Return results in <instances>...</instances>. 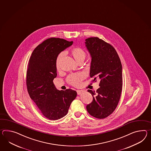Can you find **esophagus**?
Here are the masks:
<instances>
[{"instance_id": "esophagus-1", "label": "esophagus", "mask_w": 151, "mask_h": 151, "mask_svg": "<svg viewBox=\"0 0 151 151\" xmlns=\"http://www.w3.org/2000/svg\"><path fill=\"white\" fill-rule=\"evenodd\" d=\"M76 92H77V94L78 95H80L81 94L83 93L84 91H82V90H77V91H76Z\"/></svg>"}]
</instances>
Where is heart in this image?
Here are the masks:
<instances>
[{
    "instance_id": "b5f03b06",
    "label": "heart",
    "mask_w": 151,
    "mask_h": 151,
    "mask_svg": "<svg viewBox=\"0 0 151 151\" xmlns=\"http://www.w3.org/2000/svg\"><path fill=\"white\" fill-rule=\"evenodd\" d=\"M71 53L73 55L74 58L76 60L77 63L80 62H83L85 60L86 53L80 47H74L71 49ZM64 55V52H61L59 55H57L56 60H55V66L58 70L60 69V64L61 61ZM85 78V75L83 73L79 72L75 74H71L69 75L66 80L68 82L73 86L78 87L81 85V81H82Z\"/></svg>"
}]
</instances>
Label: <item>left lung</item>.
<instances>
[{
  "label": "left lung",
  "mask_w": 151,
  "mask_h": 151,
  "mask_svg": "<svg viewBox=\"0 0 151 151\" xmlns=\"http://www.w3.org/2000/svg\"><path fill=\"white\" fill-rule=\"evenodd\" d=\"M92 61L90 76L92 82L99 80V89L88 90L93 96L92 103L87 105L89 114L103 119L110 115L117 106L122 90L121 62L114 47L97 37L85 40Z\"/></svg>",
  "instance_id": "obj_1"
}]
</instances>
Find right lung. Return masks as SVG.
<instances>
[{"label":"right lung","mask_w":151,"mask_h":151,"mask_svg":"<svg viewBox=\"0 0 151 151\" xmlns=\"http://www.w3.org/2000/svg\"><path fill=\"white\" fill-rule=\"evenodd\" d=\"M73 44V41L63 39L49 38L34 49L29 60L26 76L28 92L41 113L50 120L64 117L77 96L71 89H57L53 82L57 75V55Z\"/></svg>","instance_id":"obj_1"}]
</instances>
